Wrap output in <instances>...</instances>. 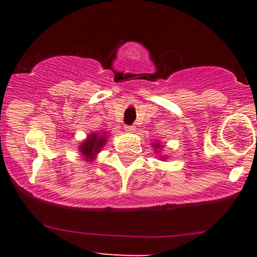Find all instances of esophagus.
<instances>
[{
    "instance_id": "esophagus-1",
    "label": "esophagus",
    "mask_w": 257,
    "mask_h": 257,
    "mask_svg": "<svg viewBox=\"0 0 257 257\" xmlns=\"http://www.w3.org/2000/svg\"><path fill=\"white\" fill-rule=\"evenodd\" d=\"M125 132H126V133H134V132H136V126H134V125H126L125 126Z\"/></svg>"
}]
</instances>
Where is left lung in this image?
Wrapping results in <instances>:
<instances>
[{
    "label": "left lung",
    "mask_w": 257,
    "mask_h": 257,
    "mask_svg": "<svg viewBox=\"0 0 257 257\" xmlns=\"http://www.w3.org/2000/svg\"><path fill=\"white\" fill-rule=\"evenodd\" d=\"M152 147H153V149L155 150V153H157V154H159V153L162 152V149H163V145H162V143H160V142H153ZM159 159L165 160V159H168V158H167V155H159Z\"/></svg>",
    "instance_id": "obj_1"
}]
</instances>
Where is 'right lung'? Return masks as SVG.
I'll return each mask as SVG.
<instances>
[{"label": "right lung", "mask_w": 257, "mask_h": 257, "mask_svg": "<svg viewBox=\"0 0 257 257\" xmlns=\"http://www.w3.org/2000/svg\"><path fill=\"white\" fill-rule=\"evenodd\" d=\"M107 132H93V133L88 134L87 138L78 147L83 160L87 163H92L97 158L98 153H100V150L107 143Z\"/></svg>", "instance_id": "obj_1"}]
</instances>
